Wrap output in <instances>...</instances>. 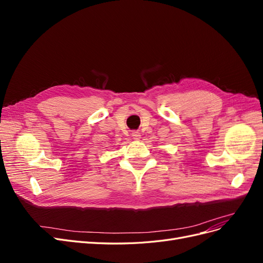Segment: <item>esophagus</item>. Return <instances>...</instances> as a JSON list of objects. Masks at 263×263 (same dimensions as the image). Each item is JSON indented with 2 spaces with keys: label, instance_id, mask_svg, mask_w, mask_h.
<instances>
[{
  "label": "esophagus",
  "instance_id": "obj_1",
  "mask_svg": "<svg viewBox=\"0 0 263 263\" xmlns=\"http://www.w3.org/2000/svg\"><path fill=\"white\" fill-rule=\"evenodd\" d=\"M132 136H133V138H134L135 140H139V139L141 138V135H140V133H139L138 130H135V132H133Z\"/></svg>",
  "mask_w": 263,
  "mask_h": 263
}]
</instances>
